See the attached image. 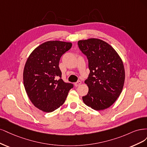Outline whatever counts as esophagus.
Wrapping results in <instances>:
<instances>
[{"label": "esophagus", "instance_id": "obj_1", "mask_svg": "<svg viewBox=\"0 0 147 147\" xmlns=\"http://www.w3.org/2000/svg\"><path fill=\"white\" fill-rule=\"evenodd\" d=\"M82 84V82H80V81H78L77 82H76L75 84H74V85H75V86L76 87H78V86H79L80 84Z\"/></svg>", "mask_w": 147, "mask_h": 147}]
</instances>
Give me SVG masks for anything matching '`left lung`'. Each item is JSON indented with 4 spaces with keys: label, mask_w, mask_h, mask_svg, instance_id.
<instances>
[{
    "label": "left lung",
    "mask_w": 147,
    "mask_h": 147,
    "mask_svg": "<svg viewBox=\"0 0 147 147\" xmlns=\"http://www.w3.org/2000/svg\"><path fill=\"white\" fill-rule=\"evenodd\" d=\"M78 46L87 57L90 69L89 77L85 80L88 92L82 96L83 102L94 110L106 109L116 101L123 88V61L113 47L102 40H79Z\"/></svg>",
    "instance_id": "8db88e82"
}]
</instances>
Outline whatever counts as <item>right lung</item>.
Listing matches in <instances>:
<instances>
[{
    "mask_svg": "<svg viewBox=\"0 0 147 147\" xmlns=\"http://www.w3.org/2000/svg\"><path fill=\"white\" fill-rule=\"evenodd\" d=\"M72 47V42L48 41L33 51L23 71L24 86L28 97L36 108L51 112L63 105L73 86L65 83L59 68L60 57Z\"/></svg>",
    "mask_w": 147,
    "mask_h": 147,
    "instance_id": "obj_1",
    "label": "right lung"
}]
</instances>
